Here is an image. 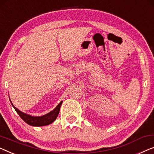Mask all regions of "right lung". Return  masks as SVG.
Wrapping results in <instances>:
<instances>
[{
    "label": "right lung",
    "mask_w": 154,
    "mask_h": 154,
    "mask_svg": "<svg viewBox=\"0 0 154 154\" xmlns=\"http://www.w3.org/2000/svg\"><path fill=\"white\" fill-rule=\"evenodd\" d=\"M10 102L11 103H12L13 108L15 109V110L17 111L18 115L20 116V117H21L26 123H27L30 126H44L49 125L51 123H53V122L56 119L57 116H58L60 109L61 105L62 103V101H61L52 111H51V112L47 113V114L42 116H38V117H35V116L30 115L28 114H26V113L21 112V110L17 109L16 107L12 104L11 100Z\"/></svg>",
    "instance_id": "add662e5"
}]
</instances>
